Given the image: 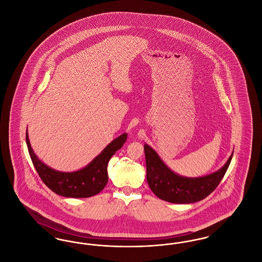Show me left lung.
<instances>
[{
  "mask_svg": "<svg viewBox=\"0 0 262 262\" xmlns=\"http://www.w3.org/2000/svg\"><path fill=\"white\" fill-rule=\"evenodd\" d=\"M144 153L147 183L155 195L168 202L187 204L205 199L217 187L229 168L234 152L220 170L200 178L176 174L148 144H144Z\"/></svg>",
  "mask_w": 262,
  "mask_h": 262,
  "instance_id": "8db88e82",
  "label": "left lung"
}]
</instances>
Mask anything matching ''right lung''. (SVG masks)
Wrapping results in <instances>:
<instances>
[{
	"instance_id": "1",
	"label": "right lung",
	"mask_w": 262,
	"mask_h": 262,
	"mask_svg": "<svg viewBox=\"0 0 262 262\" xmlns=\"http://www.w3.org/2000/svg\"><path fill=\"white\" fill-rule=\"evenodd\" d=\"M126 137L127 135L123 134L115 138L86 167L75 172L56 171L38 159L30 145L27 133L26 144L39 177L51 190L64 198L83 199L99 193L107 185L108 162L116 151L123 147Z\"/></svg>"
}]
</instances>
